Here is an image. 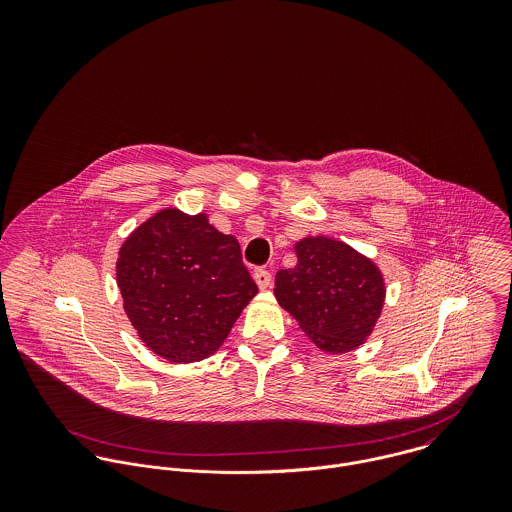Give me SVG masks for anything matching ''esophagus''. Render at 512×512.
<instances>
[{
    "label": "esophagus",
    "mask_w": 512,
    "mask_h": 512,
    "mask_svg": "<svg viewBox=\"0 0 512 512\" xmlns=\"http://www.w3.org/2000/svg\"><path fill=\"white\" fill-rule=\"evenodd\" d=\"M254 280H256L260 290H268L272 286V274L268 270H264V268H256L254 270Z\"/></svg>",
    "instance_id": "34e87169"
}]
</instances>
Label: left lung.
<instances>
[{
    "label": "left lung",
    "mask_w": 512,
    "mask_h": 512,
    "mask_svg": "<svg viewBox=\"0 0 512 512\" xmlns=\"http://www.w3.org/2000/svg\"><path fill=\"white\" fill-rule=\"evenodd\" d=\"M295 268L276 274V299L303 333L327 353H349L365 343L384 303L378 268L351 246L331 238L295 244Z\"/></svg>",
    "instance_id": "left-lung-1"
}]
</instances>
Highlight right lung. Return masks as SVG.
<instances>
[{"label":"right lung","mask_w":512,"mask_h":512,"mask_svg":"<svg viewBox=\"0 0 512 512\" xmlns=\"http://www.w3.org/2000/svg\"><path fill=\"white\" fill-rule=\"evenodd\" d=\"M116 278L140 339L171 363L213 355L258 292L238 240L207 215L177 209L153 215L128 236Z\"/></svg>","instance_id":"1"}]
</instances>
